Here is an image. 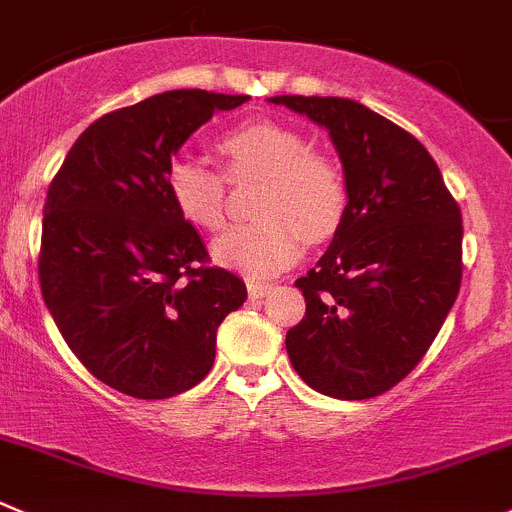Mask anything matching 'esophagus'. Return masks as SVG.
<instances>
[{
    "instance_id": "1",
    "label": "esophagus",
    "mask_w": 512,
    "mask_h": 512,
    "mask_svg": "<svg viewBox=\"0 0 512 512\" xmlns=\"http://www.w3.org/2000/svg\"><path fill=\"white\" fill-rule=\"evenodd\" d=\"M272 285H267V282H247V295L252 297V300H262V297L270 295Z\"/></svg>"
}]
</instances>
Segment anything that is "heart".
<instances>
[{
    "label": "heart",
    "mask_w": 512,
    "mask_h": 512,
    "mask_svg": "<svg viewBox=\"0 0 512 512\" xmlns=\"http://www.w3.org/2000/svg\"><path fill=\"white\" fill-rule=\"evenodd\" d=\"M230 180L262 177L260 222L237 225L212 242L222 267L250 277H272L295 265L307 240L337 230L345 212V177L327 157L307 152L295 130L272 119L242 122L217 140ZM167 192L190 225L217 230L225 222V177L197 157L180 155L167 167Z\"/></svg>",
    "instance_id": "b5f03b06"
}]
</instances>
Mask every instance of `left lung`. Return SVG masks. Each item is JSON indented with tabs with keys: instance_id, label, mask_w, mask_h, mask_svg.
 Returning a JSON list of instances; mask_svg holds the SVG:
<instances>
[{
	"instance_id": "1",
	"label": "left lung",
	"mask_w": 512,
	"mask_h": 512,
	"mask_svg": "<svg viewBox=\"0 0 512 512\" xmlns=\"http://www.w3.org/2000/svg\"><path fill=\"white\" fill-rule=\"evenodd\" d=\"M267 102L325 127L347 190L330 247L295 282L307 310L287 332V355L317 393L375 398L423 360L458 297L460 207L430 152L365 104L300 94Z\"/></svg>"
}]
</instances>
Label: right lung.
I'll return each mask as SVG.
<instances>
[{
	"label": "right lung",
	"mask_w": 512,
	"mask_h": 512,
	"mask_svg": "<svg viewBox=\"0 0 512 512\" xmlns=\"http://www.w3.org/2000/svg\"><path fill=\"white\" fill-rule=\"evenodd\" d=\"M247 94L172 89L89 124L44 202L39 285L82 365L109 388L165 400L215 362L217 327L245 282L207 260L200 232L175 210L167 167L215 112Z\"/></svg>",
	"instance_id": "1"
}]
</instances>
